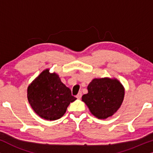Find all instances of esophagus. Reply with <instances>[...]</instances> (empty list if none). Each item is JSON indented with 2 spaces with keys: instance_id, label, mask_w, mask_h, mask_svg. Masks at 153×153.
Returning a JSON list of instances; mask_svg holds the SVG:
<instances>
[{
  "instance_id": "obj_1",
  "label": "esophagus",
  "mask_w": 153,
  "mask_h": 153,
  "mask_svg": "<svg viewBox=\"0 0 153 153\" xmlns=\"http://www.w3.org/2000/svg\"><path fill=\"white\" fill-rule=\"evenodd\" d=\"M81 96H82V93H81V92H80V93H78V95H76V98H77V99H81Z\"/></svg>"
}]
</instances>
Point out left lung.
<instances>
[{
	"label": "left lung",
	"mask_w": 153,
	"mask_h": 153,
	"mask_svg": "<svg viewBox=\"0 0 153 153\" xmlns=\"http://www.w3.org/2000/svg\"><path fill=\"white\" fill-rule=\"evenodd\" d=\"M88 91L82 96V101L99 119H106L116 114L125 97V88L116 78L93 79L88 85Z\"/></svg>",
	"instance_id": "obj_1"
}]
</instances>
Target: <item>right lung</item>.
<instances>
[{"label": "right lung", "mask_w": 153, "mask_h": 153, "mask_svg": "<svg viewBox=\"0 0 153 153\" xmlns=\"http://www.w3.org/2000/svg\"><path fill=\"white\" fill-rule=\"evenodd\" d=\"M27 97L33 111L47 120L61 118L71 102L76 100L58 74L51 73L49 69L43 70L29 84Z\"/></svg>", "instance_id": "1"}]
</instances>
